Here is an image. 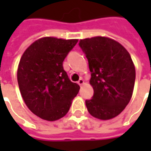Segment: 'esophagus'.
Masks as SVG:
<instances>
[{
	"mask_svg": "<svg viewBox=\"0 0 151 151\" xmlns=\"http://www.w3.org/2000/svg\"><path fill=\"white\" fill-rule=\"evenodd\" d=\"M80 86H82V85H84L85 84V81H84V80L83 79H80L78 81V82H77Z\"/></svg>",
	"mask_w": 151,
	"mask_h": 151,
	"instance_id": "esophagus-1",
	"label": "esophagus"
}]
</instances>
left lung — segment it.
Instances as JSON below:
<instances>
[{
	"label": "left lung",
	"mask_w": 151,
	"mask_h": 151,
	"mask_svg": "<svg viewBox=\"0 0 151 151\" xmlns=\"http://www.w3.org/2000/svg\"><path fill=\"white\" fill-rule=\"evenodd\" d=\"M79 45L88 60L94 90L92 98L86 101L87 110L96 119H113L124 111L133 95L135 67L130 55L107 37L81 39Z\"/></svg>",
	"instance_id": "left-lung-1"
}]
</instances>
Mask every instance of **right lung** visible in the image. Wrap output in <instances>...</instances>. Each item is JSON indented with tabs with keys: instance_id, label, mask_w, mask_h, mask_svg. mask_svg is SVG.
I'll list each match as a JSON object with an SVG mask.
<instances>
[{
	"instance_id": "obj_1",
	"label": "right lung",
	"mask_w": 151,
	"mask_h": 151,
	"mask_svg": "<svg viewBox=\"0 0 151 151\" xmlns=\"http://www.w3.org/2000/svg\"><path fill=\"white\" fill-rule=\"evenodd\" d=\"M78 39L44 37L33 42L21 57L17 82L29 110L47 121L63 118L80 86L70 81L63 61Z\"/></svg>"
}]
</instances>
